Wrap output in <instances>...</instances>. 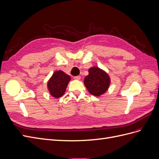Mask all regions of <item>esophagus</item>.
Here are the masks:
<instances>
[{
	"instance_id": "esophagus-1",
	"label": "esophagus",
	"mask_w": 159,
	"mask_h": 159,
	"mask_svg": "<svg viewBox=\"0 0 159 159\" xmlns=\"http://www.w3.org/2000/svg\"><path fill=\"white\" fill-rule=\"evenodd\" d=\"M74 79L76 80H80L81 79V77L80 75H78V76H75L74 77Z\"/></svg>"
}]
</instances>
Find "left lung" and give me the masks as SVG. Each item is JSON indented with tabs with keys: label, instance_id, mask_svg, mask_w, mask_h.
I'll list each match as a JSON object with an SVG mask.
<instances>
[{
	"label": "left lung",
	"instance_id": "obj_1",
	"mask_svg": "<svg viewBox=\"0 0 159 159\" xmlns=\"http://www.w3.org/2000/svg\"><path fill=\"white\" fill-rule=\"evenodd\" d=\"M89 74L84 79V84L89 92L99 97L108 89L111 80L109 75L98 67L89 69Z\"/></svg>",
	"mask_w": 159,
	"mask_h": 159
}]
</instances>
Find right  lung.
<instances>
[{
  "label": "right lung",
  "instance_id": "right-lung-1",
  "mask_svg": "<svg viewBox=\"0 0 159 159\" xmlns=\"http://www.w3.org/2000/svg\"><path fill=\"white\" fill-rule=\"evenodd\" d=\"M71 80L70 76L61 70L56 71L48 81V89L52 97L59 98L65 93Z\"/></svg>",
  "mask_w": 159,
  "mask_h": 159
}]
</instances>
